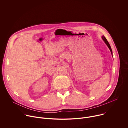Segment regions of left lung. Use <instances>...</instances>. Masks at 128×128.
<instances>
[{
	"label": "left lung",
	"mask_w": 128,
	"mask_h": 128,
	"mask_svg": "<svg viewBox=\"0 0 128 128\" xmlns=\"http://www.w3.org/2000/svg\"><path fill=\"white\" fill-rule=\"evenodd\" d=\"M102 40H104V43L106 44V46H108V48H109V50H110V52H111V54H112V48H110V45L109 43L108 42V40H106V38H105L104 36H102Z\"/></svg>",
	"instance_id": "1"
}]
</instances>
